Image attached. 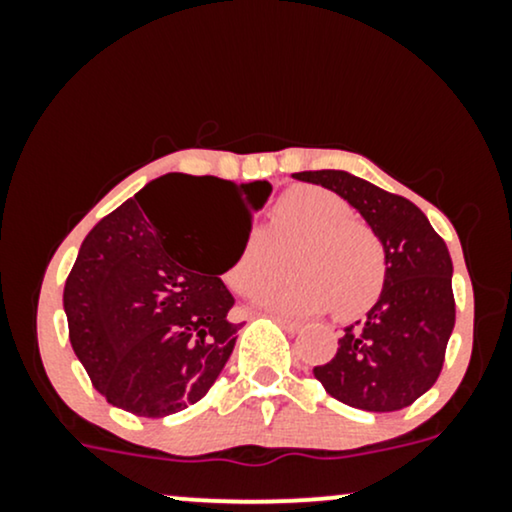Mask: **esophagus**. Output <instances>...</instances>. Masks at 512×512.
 <instances>
[{"label": "esophagus", "instance_id": "esophagus-1", "mask_svg": "<svg viewBox=\"0 0 512 512\" xmlns=\"http://www.w3.org/2000/svg\"><path fill=\"white\" fill-rule=\"evenodd\" d=\"M272 320L276 322V325H281V327H284L286 332H291V334H296L298 330H301V322H296V320H289V317L272 315Z\"/></svg>", "mask_w": 512, "mask_h": 512}]
</instances>
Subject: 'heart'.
Wrapping results in <instances>:
<instances>
[{
	"label": "heart",
	"instance_id": "heart-1",
	"mask_svg": "<svg viewBox=\"0 0 512 512\" xmlns=\"http://www.w3.org/2000/svg\"><path fill=\"white\" fill-rule=\"evenodd\" d=\"M291 248L289 272L296 276L262 286L252 305L291 317L332 308L342 320H354L378 303L387 281L383 240L356 219L346 199L313 185L291 187L279 197L269 233H245L226 272L228 286L252 293L279 272L281 252Z\"/></svg>",
	"mask_w": 512,
	"mask_h": 512
}]
</instances>
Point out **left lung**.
<instances>
[{"mask_svg":"<svg viewBox=\"0 0 512 512\" xmlns=\"http://www.w3.org/2000/svg\"><path fill=\"white\" fill-rule=\"evenodd\" d=\"M293 178L346 199L378 233L387 255V281L378 303L366 320L344 327L337 354L313 368L315 378L349 407H409L438 380L455 327L448 245L414 202L346 170H303Z\"/></svg>","mask_w":512,"mask_h":512,"instance_id":"obj_1","label":"left lung"}]
</instances>
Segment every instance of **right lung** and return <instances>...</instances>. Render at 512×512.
<instances>
[{
  "instance_id": "right-lung-1",
  "label": "right lung",
  "mask_w": 512,
  "mask_h": 512,
  "mask_svg": "<svg viewBox=\"0 0 512 512\" xmlns=\"http://www.w3.org/2000/svg\"><path fill=\"white\" fill-rule=\"evenodd\" d=\"M180 189L238 204L252 189L256 204L233 227L182 210ZM269 192L267 180L168 173L93 226L64 284V313L76 358L113 407L161 419L216 383L243 327L228 315L236 298L221 274Z\"/></svg>"
}]
</instances>
